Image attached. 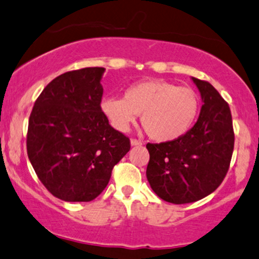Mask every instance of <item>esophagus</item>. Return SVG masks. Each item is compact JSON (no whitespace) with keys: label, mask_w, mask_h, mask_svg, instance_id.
I'll use <instances>...</instances> for the list:
<instances>
[{"label":"esophagus","mask_w":259,"mask_h":259,"mask_svg":"<svg viewBox=\"0 0 259 259\" xmlns=\"http://www.w3.org/2000/svg\"><path fill=\"white\" fill-rule=\"evenodd\" d=\"M131 146H133V147L142 146V142L140 140H135V138H133V140H131Z\"/></svg>","instance_id":"1"}]
</instances>
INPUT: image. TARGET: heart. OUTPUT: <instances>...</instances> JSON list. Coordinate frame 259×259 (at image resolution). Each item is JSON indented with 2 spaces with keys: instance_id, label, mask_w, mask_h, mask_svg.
I'll use <instances>...</instances> for the list:
<instances>
[{
  "instance_id": "1",
  "label": "heart",
  "mask_w": 259,
  "mask_h": 259,
  "mask_svg": "<svg viewBox=\"0 0 259 259\" xmlns=\"http://www.w3.org/2000/svg\"><path fill=\"white\" fill-rule=\"evenodd\" d=\"M199 107L193 89L159 79L131 85L123 99L105 97L101 101L102 113L113 128L126 132L141 113L144 130L157 142H173L185 136L195 122Z\"/></svg>"
}]
</instances>
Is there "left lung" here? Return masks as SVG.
<instances>
[{
    "label": "left lung",
    "mask_w": 259,
    "mask_h": 259,
    "mask_svg": "<svg viewBox=\"0 0 259 259\" xmlns=\"http://www.w3.org/2000/svg\"><path fill=\"white\" fill-rule=\"evenodd\" d=\"M191 80L202 101L196 123L179 140L147 144V179L171 204H189L213 193L226 177L235 144L227 102L210 82Z\"/></svg>",
    "instance_id": "left-lung-1"
}]
</instances>
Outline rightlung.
I'll return each mask as SVG.
<instances>
[{"mask_svg": "<svg viewBox=\"0 0 259 259\" xmlns=\"http://www.w3.org/2000/svg\"><path fill=\"white\" fill-rule=\"evenodd\" d=\"M105 68L68 71L46 86L29 117L27 153L41 184L64 201H91L104 191L130 140L101 111Z\"/></svg>", "mask_w": 259, "mask_h": 259, "instance_id": "right-lung-1", "label": "right lung"}]
</instances>
